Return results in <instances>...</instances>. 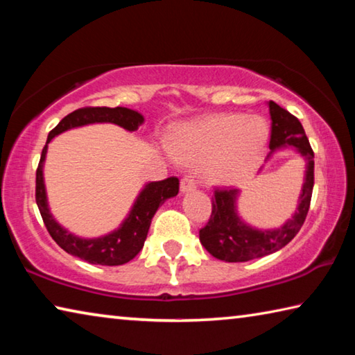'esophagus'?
Masks as SVG:
<instances>
[{
	"instance_id": "obj_1",
	"label": "esophagus",
	"mask_w": 355,
	"mask_h": 355,
	"mask_svg": "<svg viewBox=\"0 0 355 355\" xmlns=\"http://www.w3.org/2000/svg\"><path fill=\"white\" fill-rule=\"evenodd\" d=\"M194 188H196L194 177L186 175V177L182 178V182H180V191H182V192H188V191L194 189Z\"/></svg>"
}]
</instances>
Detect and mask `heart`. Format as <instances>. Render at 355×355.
Returning a JSON list of instances; mask_svg holds the SVG:
<instances>
[{
    "label": "heart",
    "mask_w": 355,
    "mask_h": 355,
    "mask_svg": "<svg viewBox=\"0 0 355 355\" xmlns=\"http://www.w3.org/2000/svg\"><path fill=\"white\" fill-rule=\"evenodd\" d=\"M268 137V125L261 117L214 114L180 127L169 146L180 159L205 161L203 175L208 182L227 184L254 169Z\"/></svg>",
    "instance_id": "1"
}]
</instances>
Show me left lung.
<instances>
[{
    "instance_id": "1",
    "label": "left lung",
    "mask_w": 355,
    "mask_h": 355,
    "mask_svg": "<svg viewBox=\"0 0 355 355\" xmlns=\"http://www.w3.org/2000/svg\"><path fill=\"white\" fill-rule=\"evenodd\" d=\"M268 105L272 120L269 148L274 152L280 147L291 146L304 156L307 163L297 211L294 213L293 219H288L280 228L258 230L244 224L236 214L238 189L216 188L211 200V216L207 225L200 228L199 236L203 248L218 260L238 263L274 254L297 235L307 218L315 183V153L297 117L274 101H269Z\"/></svg>"
}]
</instances>
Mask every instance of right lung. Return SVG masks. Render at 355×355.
I'll return each mask as SVG.
<instances>
[{"instance_id":"obj_1","label":"right lung","mask_w":355,"mask_h":355,"mask_svg":"<svg viewBox=\"0 0 355 355\" xmlns=\"http://www.w3.org/2000/svg\"><path fill=\"white\" fill-rule=\"evenodd\" d=\"M89 123H116L128 131H136L144 123L142 114L128 110V107H106V106H87L80 107L69 116H65L55 128L50 131L44 150H42L40 161L35 172V202L48 233L55 239L59 248L67 254L81 258L91 264H103V266H119L125 264L139 254L144 248L152 218L163 203L178 194L180 183L177 177H171L161 182H152L137 196L128 218L123 220L117 230L101 238H78L65 230L53 218L48 208L46 192L44 183V161L46 156L48 144L53 137L64 133L70 128L83 127Z\"/></svg>"}]
</instances>
